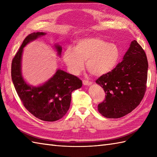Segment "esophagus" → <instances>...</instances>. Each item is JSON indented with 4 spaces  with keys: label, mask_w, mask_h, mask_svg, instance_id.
Here are the masks:
<instances>
[{
    "label": "esophagus",
    "mask_w": 157,
    "mask_h": 157,
    "mask_svg": "<svg viewBox=\"0 0 157 157\" xmlns=\"http://www.w3.org/2000/svg\"><path fill=\"white\" fill-rule=\"evenodd\" d=\"M82 82H83V84L85 85V86H89V85H90V84H92V82L88 81V80H87V79H84V80L82 81Z\"/></svg>",
    "instance_id": "obj_1"
}]
</instances>
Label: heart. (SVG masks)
Masks as SVG:
<instances>
[{"instance_id":"1","label":"heart","mask_w":157,"mask_h":157,"mask_svg":"<svg viewBox=\"0 0 157 157\" xmlns=\"http://www.w3.org/2000/svg\"><path fill=\"white\" fill-rule=\"evenodd\" d=\"M121 51L117 45L102 38L89 37L77 41L74 50L67 48L63 60L69 71L77 74L84 67L94 76H101L111 72L118 64Z\"/></svg>"}]
</instances>
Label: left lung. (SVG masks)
Returning <instances> with one entry per match:
<instances>
[{"mask_svg": "<svg viewBox=\"0 0 157 157\" xmlns=\"http://www.w3.org/2000/svg\"><path fill=\"white\" fill-rule=\"evenodd\" d=\"M148 64L144 49L136 40L111 72L101 75L96 82L104 89L105 99L98 111L106 118H120L135 109L144 98Z\"/></svg>", "mask_w": 157, "mask_h": 157, "instance_id": "8db88e82", "label": "left lung"}]
</instances>
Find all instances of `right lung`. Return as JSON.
Returning a JSON list of instances; mask_svg holds the SVG:
<instances>
[{
    "instance_id": "obj_1",
    "label": "right lung",
    "mask_w": 157,
    "mask_h": 157,
    "mask_svg": "<svg viewBox=\"0 0 157 157\" xmlns=\"http://www.w3.org/2000/svg\"><path fill=\"white\" fill-rule=\"evenodd\" d=\"M45 34L44 32H34L26 36L13 59L11 78L16 92L26 109L42 121H55L68 111L71 93L82 87V82L78 77L58 69L52 78L42 86L32 87L26 84L21 72L23 49L30 41ZM55 47L60 55L62 48L58 45Z\"/></svg>"
}]
</instances>
